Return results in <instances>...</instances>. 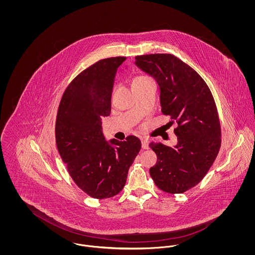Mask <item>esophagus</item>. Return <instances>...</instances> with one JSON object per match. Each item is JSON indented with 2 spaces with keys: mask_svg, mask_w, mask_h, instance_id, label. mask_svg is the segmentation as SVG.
Returning <instances> with one entry per match:
<instances>
[{
  "mask_svg": "<svg viewBox=\"0 0 255 255\" xmlns=\"http://www.w3.org/2000/svg\"><path fill=\"white\" fill-rule=\"evenodd\" d=\"M141 146L143 149H149V140L147 138H141Z\"/></svg>",
  "mask_w": 255,
  "mask_h": 255,
  "instance_id": "esophagus-1",
  "label": "esophagus"
}]
</instances>
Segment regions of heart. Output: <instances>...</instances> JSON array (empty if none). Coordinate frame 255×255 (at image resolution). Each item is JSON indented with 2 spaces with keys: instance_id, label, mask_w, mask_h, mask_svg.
Segmentation results:
<instances>
[{
  "instance_id": "1",
  "label": "heart",
  "mask_w": 255,
  "mask_h": 255,
  "mask_svg": "<svg viewBox=\"0 0 255 255\" xmlns=\"http://www.w3.org/2000/svg\"><path fill=\"white\" fill-rule=\"evenodd\" d=\"M149 81H152V79L149 76L137 75V76L133 77V80H132V86L137 87V86L142 85V84H144L146 82H149Z\"/></svg>"
}]
</instances>
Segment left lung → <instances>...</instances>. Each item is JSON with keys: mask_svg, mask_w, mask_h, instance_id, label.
Instances as JSON below:
<instances>
[{"mask_svg": "<svg viewBox=\"0 0 255 255\" xmlns=\"http://www.w3.org/2000/svg\"><path fill=\"white\" fill-rule=\"evenodd\" d=\"M135 65L152 75L160 90L161 113L178 126L175 147L152 142L157 163L150 175L158 188L183 193L201 182L221 147V124L213 96L201 75L173 54L135 56Z\"/></svg>", "mask_w": 255, "mask_h": 255, "instance_id": "8db88e82", "label": "left lung"}]
</instances>
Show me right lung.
I'll use <instances>...</instances> for the list:
<instances>
[{"label":"right lung","mask_w":255,"mask_h":255,"mask_svg":"<svg viewBox=\"0 0 255 255\" xmlns=\"http://www.w3.org/2000/svg\"><path fill=\"white\" fill-rule=\"evenodd\" d=\"M126 57L101 59L79 73L65 90L55 123L61 158L75 184L95 199L119 194L137 156L140 140L106 141L101 119L111 113V97L119 68Z\"/></svg>","instance_id":"obj_1"}]
</instances>
